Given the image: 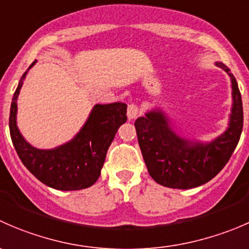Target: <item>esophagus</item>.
<instances>
[{"label":"esophagus","mask_w":249,"mask_h":249,"mask_svg":"<svg viewBox=\"0 0 249 249\" xmlns=\"http://www.w3.org/2000/svg\"><path fill=\"white\" fill-rule=\"evenodd\" d=\"M139 114H140L139 106L135 104L129 105V107H127V117H129V119H135V118L139 117Z\"/></svg>","instance_id":"1"}]
</instances>
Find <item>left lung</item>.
Masks as SVG:
<instances>
[{"instance_id":"left-lung-1","label":"left lung","mask_w":249,"mask_h":249,"mask_svg":"<svg viewBox=\"0 0 249 249\" xmlns=\"http://www.w3.org/2000/svg\"><path fill=\"white\" fill-rule=\"evenodd\" d=\"M230 76L232 109L227 131L210 143H192L172 131L161 110H152L135 122L137 139L150 177L175 189L205 184L222 171L235 150L243 127V108L237 82L223 62H217Z\"/></svg>"}]
</instances>
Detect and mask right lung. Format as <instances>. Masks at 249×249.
Masks as SVG:
<instances>
[{
	"label": "right lung",
	"mask_w": 249,
	"mask_h": 249,
	"mask_svg": "<svg viewBox=\"0 0 249 249\" xmlns=\"http://www.w3.org/2000/svg\"><path fill=\"white\" fill-rule=\"evenodd\" d=\"M25 76L26 72L14 92L9 114L12 142L21 162L37 179L54 189L80 190L91 187L100 177L118 129L126 122L127 106L122 102L96 105L73 140L54 149H37L24 140L17 127V100Z\"/></svg>",
	"instance_id": "right-lung-1"
}]
</instances>
